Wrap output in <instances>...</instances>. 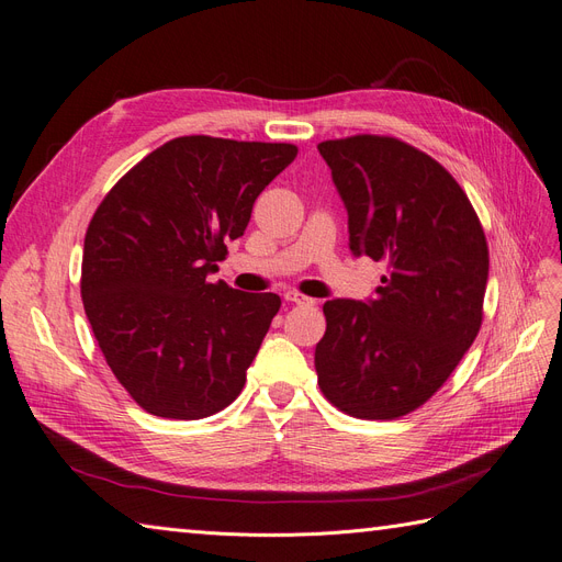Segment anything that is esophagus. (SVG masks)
<instances>
[{
  "instance_id": "1",
  "label": "esophagus",
  "mask_w": 562,
  "mask_h": 562,
  "mask_svg": "<svg viewBox=\"0 0 562 562\" xmlns=\"http://www.w3.org/2000/svg\"><path fill=\"white\" fill-rule=\"evenodd\" d=\"M285 302H293V304H314L312 297L302 295V293H285Z\"/></svg>"
}]
</instances>
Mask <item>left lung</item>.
<instances>
[{
    "label": "left lung",
    "mask_w": 562,
    "mask_h": 562,
    "mask_svg": "<svg viewBox=\"0 0 562 562\" xmlns=\"http://www.w3.org/2000/svg\"><path fill=\"white\" fill-rule=\"evenodd\" d=\"M349 215V248L386 265L375 300H328L314 353L337 411L398 419L446 384L483 323L490 252L457 180L391 135L318 143Z\"/></svg>",
    "instance_id": "1"
}]
</instances>
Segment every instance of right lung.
<instances>
[{"label":"right lung","mask_w":562,"mask_h":562,"mask_svg":"<svg viewBox=\"0 0 562 562\" xmlns=\"http://www.w3.org/2000/svg\"><path fill=\"white\" fill-rule=\"evenodd\" d=\"M295 157L291 143L182 135L135 164L95 209L83 310L114 378L149 415L211 417L241 394L281 297L209 274Z\"/></svg>","instance_id":"right-lung-1"}]
</instances>
